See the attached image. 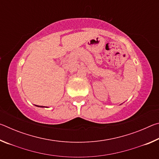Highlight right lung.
Segmentation results:
<instances>
[{
  "label": "right lung",
  "instance_id": "1",
  "mask_svg": "<svg viewBox=\"0 0 159 159\" xmlns=\"http://www.w3.org/2000/svg\"><path fill=\"white\" fill-rule=\"evenodd\" d=\"M38 107H43V106H38Z\"/></svg>",
  "mask_w": 159,
  "mask_h": 159
}]
</instances>
